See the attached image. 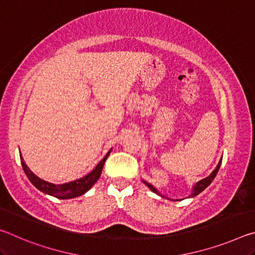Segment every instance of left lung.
I'll return each mask as SVG.
<instances>
[{"label": "left lung", "mask_w": 255, "mask_h": 255, "mask_svg": "<svg viewBox=\"0 0 255 255\" xmlns=\"http://www.w3.org/2000/svg\"><path fill=\"white\" fill-rule=\"evenodd\" d=\"M221 164H222V159L221 161H219V163H218V165L216 166V169L211 172V174L209 175V176H207L206 179H204V180H200L199 182L198 183H196V185L195 187H193V189H192V192H191V195H190L189 197H196L197 195H199V193L201 192V191H204V190L208 187V185L213 182V180L215 179V176H216V174H217V172H218V170H219V167H221ZM144 183L147 185V187L152 190L153 192H155V193H157V195H159V192L157 191L156 189H155L152 184H149V183H147V182H145L144 181ZM161 196V195H159ZM163 197V196H162Z\"/></svg>", "instance_id": "1"}]
</instances>
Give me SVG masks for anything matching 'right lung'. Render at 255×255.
I'll use <instances>...</instances> for the list:
<instances>
[{"mask_svg": "<svg viewBox=\"0 0 255 255\" xmlns=\"http://www.w3.org/2000/svg\"><path fill=\"white\" fill-rule=\"evenodd\" d=\"M110 152L111 150L108 152L106 156L103 157L100 161V163L96 166V169H94L92 172H90L88 175L83 176L82 179L72 181V182L64 183V184L49 183L39 179L28 169V166L25 165L23 157L21 156V154H20V159H21V164H22L24 173L27 174L30 182H31L38 190H40V191H42L44 193H47V195L58 198V199H71V198H75L83 195V193H85L88 190L91 189L92 185L97 182L98 179L100 178L102 167L105 165L106 159L108 156H109Z\"/></svg>", "mask_w": 255, "mask_h": 255, "instance_id": "1", "label": "right lung"}]
</instances>
